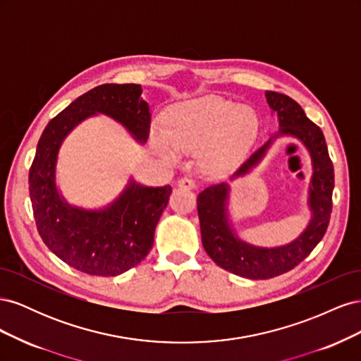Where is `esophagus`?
<instances>
[{"label":"esophagus","mask_w":361,"mask_h":361,"mask_svg":"<svg viewBox=\"0 0 361 361\" xmlns=\"http://www.w3.org/2000/svg\"><path fill=\"white\" fill-rule=\"evenodd\" d=\"M178 187L183 188V190H194L197 185H195V180H192L190 178H183L178 182Z\"/></svg>","instance_id":"obj_1"}]
</instances>
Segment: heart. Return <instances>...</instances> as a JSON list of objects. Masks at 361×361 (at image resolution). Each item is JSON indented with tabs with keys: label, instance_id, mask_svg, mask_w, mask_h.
Instances as JSON below:
<instances>
[{
	"label": "heart",
	"instance_id": "heart-1",
	"mask_svg": "<svg viewBox=\"0 0 361 361\" xmlns=\"http://www.w3.org/2000/svg\"><path fill=\"white\" fill-rule=\"evenodd\" d=\"M259 116L251 106L207 96L174 106L154 133L152 145L167 161L178 152L199 154L200 167L211 174H227L239 167L259 134Z\"/></svg>",
	"mask_w": 361,
	"mask_h": 361
}]
</instances>
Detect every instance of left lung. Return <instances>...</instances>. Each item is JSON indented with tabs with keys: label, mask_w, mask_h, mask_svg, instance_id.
Segmentation results:
<instances>
[{
	"label": "left lung",
	"mask_w": 361,
	"mask_h": 361,
	"mask_svg": "<svg viewBox=\"0 0 361 361\" xmlns=\"http://www.w3.org/2000/svg\"><path fill=\"white\" fill-rule=\"evenodd\" d=\"M265 97L271 113L279 120V133L271 135L267 143L239 167L231 180L244 178L255 170L279 137L297 138L307 149L312 159L313 173L307 197L309 224L293 241L285 245L257 247L239 238L231 221V185L227 182L211 185L197 197L202 243L207 256L223 269L251 280H265L285 274L307 257L324 238L333 207L334 169L321 128L316 126L289 96L267 92Z\"/></svg>",
	"instance_id": "left-lung-1"
}]
</instances>
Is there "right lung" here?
<instances>
[{"instance_id": "right-lung-1", "label": "right lung", "mask_w": 361, "mask_h": 361, "mask_svg": "<svg viewBox=\"0 0 361 361\" xmlns=\"http://www.w3.org/2000/svg\"><path fill=\"white\" fill-rule=\"evenodd\" d=\"M140 84H102L75 99L47 125L30 169V199L40 238L54 255L90 276L114 277L143 260L171 187H147L129 178L117 197L99 209L73 206L57 185L63 141L85 118L104 114L140 145L149 135V104Z\"/></svg>"}]
</instances>
